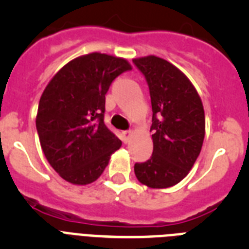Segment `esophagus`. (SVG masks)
Listing matches in <instances>:
<instances>
[{"mask_svg": "<svg viewBox=\"0 0 249 249\" xmlns=\"http://www.w3.org/2000/svg\"><path fill=\"white\" fill-rule=\"evenodd\" d=\"M132 133H133V131H131V129H128V131H123L122 132V135H123L122 141H123V142H124V143H127V142H128V140H129V138H131Z\"/></svg>", "mask_w": 249, "mask_h": 249, "instance_id": "34e87169", "label": "esophagus"}]
</instances>
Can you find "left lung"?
<instances>
[{"instance_id": "8db88e82", "label": "left lung", "mask_w": 249, "mask_h": 249, "mask_svg": "<svg viewBox=\"0 0 249 249\" xmlns=\"http://www.w3.org/2000/svg\"><path fill=\"white\" fill-rule=\"evenodd\" d=\"M143 74L152 103L153 153L135 164L141 183L168 188L181 182L199 156L204 138V109L190 80L172 63L156 56L133 59Z\"/></svg>"}]
</instances>
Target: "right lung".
Returning a JSON list of instances; mask_svg holds the SVG:
<instances>
[{"mask_svg":"<svg viewBox=\"0 0 249 249\" xmlns=\"http://www.w3.org/2000/svg\"><path fill=\"white\" fill-rule=\"evenodd\" d=\"M126 59L89 53L63 66L38 103L36 128L48 163L73 184L96 181L122 142L105 124L106 93L131 71Z\"/></svg>","mask_w":249,"mask_h":249,"instance_id":"add662e5","label":"right lung"}]
</instances>
